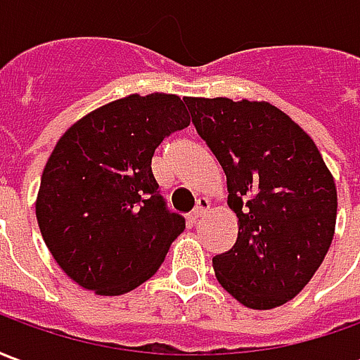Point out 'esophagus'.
I'll return each mask as SVG.
<instances>
[{"label": "esophagus", "mask_w": 360, "mask_h": 360, "mask_svg": "<svg viewBox=\"0 0 360 360\" xmlns=\"http://www.w3.org/2000/svg\"><path fill=\"white\" fill-rule=\"evenodd\" d=\"M208 206H210V204H208V200H206V198H198V200H196V206L193 208V212H191V219H193V221H196V219L202 216L204 212L208 210Z\"/></svg>", "instance_id": "34e87169"}]
</instances>
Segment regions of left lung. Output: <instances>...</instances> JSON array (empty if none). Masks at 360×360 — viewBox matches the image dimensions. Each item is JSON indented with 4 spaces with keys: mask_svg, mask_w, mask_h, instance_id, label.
<instances>
[{
    "mask_svg": "<svg viewBox=\"0 0 360 360\" xmlns=\"http://www.w3.org/2000/svg\"><path fill=\"white\" fill-rule=\"evenodd\" d=\"M196 133L227 177L237 241L212 258L216 278L247 309L291 301L330 249L338 218L333 175L316 144L268 102L185 98Z\"/></svg>",
    "mask_w": 360,
    "mask_h": 360,
    "instance_id": "obj_1",
    "label": "left lung"
}]
</instances>
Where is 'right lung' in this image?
I'll return each mask as SVG.
<instances>
[{"label": "right lung", "instance_id": "obj_1", "mask_svg": "<svg viewBox=\"0 0 360 360\" xmlns=\"http://www.w3.org/2000/svg\"><path fill=\"white\" fill-rule=\"evenodd\" d=\"M188 123L179 96L131 94L86 113L58 141L36 219L51 257L81 287L115 297L162 266L185 219L165 208L152 156Z\"/></svg>", "mask_w": 360, "mask_h": 360}]
</instances>
